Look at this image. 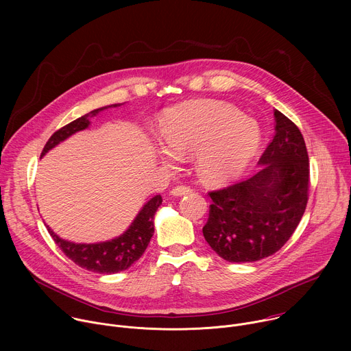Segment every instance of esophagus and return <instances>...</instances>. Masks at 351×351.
<instances>
[{
  "instance_id": "obj_1",
  "label": "esophagus",
  "mask_w": 351,
  "mask_h": 351,
  "mask_svg": "<svg viewBox=\"0 0 351 351\" xmlns=\"http://www.w3.org/2000/svg\"><path fill=\"white\" fill-rule=\"evenodd\" d=\"M190 191H193V189L190 186H176V187H173L171 190V194L173 197H180V195H184V194H187Z\"/></svg>"
}]
</instances>
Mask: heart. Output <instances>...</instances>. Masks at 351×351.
Segmentation results:
<instances>
[{
	"mask_svg": "<svg viewBox=\"0 0 351 351\" xmlns=\"http://www.w3.org/2000/svg\"><path fill=\"white\" fill-rule=\"evenodd\" d=\"M164 160L194 153L197 172L222 182L237 175L260 144L257 122L234 107L217 101H193L169 110L161 122Z\"/></svg>",
	"mask_w": 351,
	"mask_h": 351,
	"instance_id": "obj_1",
	"label": "heart"
}]
</instances>
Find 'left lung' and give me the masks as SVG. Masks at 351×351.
I'll use <instances>...</instances> for the list:
<instances>
[{"instance_id": "8db88e82", "label": "left lung", "mask_w": 351, "mask_h": 351, "mask_svg": "<svg viewBox=\"0 0 351 351\" xmlns=\"http://www.w3.org/2000/svg\"><path fill=\"white\" fill-rule=\"evenodd\" d=\"M275 136L252 178L210 191L204 237L229 263H253L275 254L290 239L308 202L310 164L300 129L275 110Z\"/></svg>"}]
</instances>
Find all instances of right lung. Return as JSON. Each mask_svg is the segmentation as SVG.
I'll return each instance as SVG.
<instances>
[{"label":"right lung","mask_w":351,"mask_h":351,"mask_svg":"<svg viewBox=\"0 0 351 351\" xmlns=\"http://www.w3.org/2000/svg\"><path fill=\"white\" fill-rule=\"evenodd\" d=\"M119 106L122 104H112L97 108L58 129L45 143L41 152V157L69 136L87 129L90 125V118L98 115L101 111H106L108 108H117ZM161 204L162 197L157 194L148 203H145V206L140 210V213L123 234L103 243H73L61 239L48 225L47 230L62 250V253L76 265L95 274H117L128 269L145 252L149 239L153 237L154 233V215Z\"/></svg>","instance_id":"obj_1"}]
</instances>
